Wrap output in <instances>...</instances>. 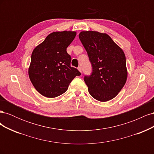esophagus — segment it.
<instances>
[{"label":"esophagus","mask_w":154,"mask_h":154,"mask_svg":"<svg viewBox=\"0 0 154 154\" xmlns=\"http://www.w3.org/2000/svg\"><path fill=\"white\" fill-rule=\"evenodd\" d=\"M78 69L79 70V71L82 72V67H78Z\"/></svg>","instance_id":"obj_1"}]
</instances>
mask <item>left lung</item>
Returning a JSON list of instances; mask_svg holds the SVG:
<instances>
[{
  "label": "left lung",
  "instance_id": "8db88e82",
  "mask_svg": "<svg viewBox=\"0 0 154 154\" xmlns=\"http://www.w3.org/2000/svg\"><path fill=\"white\" fill-rule=\"evenodd\" d=\"M79 38L92 66L84 81L90 94L97 101H107L118 94L127 78L126 58L123 50L110 37L97 31H82Z\"/></svg>",
  "mask_w": 154,
  "mask_h": 154
}]
</instances>
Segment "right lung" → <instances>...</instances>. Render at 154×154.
Listing matches in <instances>:
<instances>
[{"label":"right lung","mask_w":154,"mask_h":154,"mask_svg":"<svg viewBox=\"0 0 154 154\" xmlns=\"http://www.w3.org/2000/svg\"><path fill=\"white\" fill-rule=\"evenodd\" d=\"M76 35L74 31L52 32L32 51L29 76L44 96L52 98L62 94L73 79L81 75L71 66V57L67 52Z\"/></svg>","instance_id":"right-lung-1"}]
</instances>
